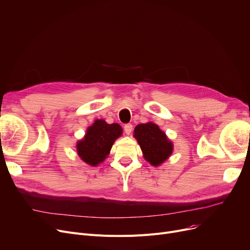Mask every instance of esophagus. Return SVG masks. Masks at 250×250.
<instances>
[{
    "instance_id": "34e87169",
    "label": "esophagus",
    "mask_w": 250,
    "mask_h": 250,
    "mask_svg": "<svg viewBox=\"0 0 250 250\" xmlns=\"http://www.w3.org/2000/svg\"><path fill=\"white\" fill-rule=\"evenodd\" d=\"M124 128H125V134H126V135H129L130 133H132V130H133V125H132V124H126Z\"/></svg>"
}]
</instances>
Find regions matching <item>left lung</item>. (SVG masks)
Listing matches in <instances>:
<instances>
[{"label":"left lung","instance_id":"8db88e82","mask_svg":"<svg viewBox=\"0 0 250 250\" xmlns=\"http://www.w3.org/2000/svg\"><path fill=\"white\" fill-rule=\"evenodd\" d=\"M134 137L142 149L144 158L153 166H159L172 154V142L153 123L138 125L134 129Z\"/></svg>","mask_w":250,"mask_h":250}]
</instances>
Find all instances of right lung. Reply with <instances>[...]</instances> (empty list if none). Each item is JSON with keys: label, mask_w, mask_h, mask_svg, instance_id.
I'll return each instance as SVG.
<instances>
[{"label": "right lung", "mask_w": 250, "mask_h": 250, "mask_svg": "<svg viewBox=\"0 0 250 250\" xmlns=\"http://www.w3.org/2000/svg\"><path fill=\"white\" fill-rule=\"evenodd\" d=\"M122 135L123 128L118 124L96 120L87 128L85 137L77 142V153L85 163L97 166L106 159L114 141Z\"/></svg>", "instance_id": "add662e5"}]
</instances>
